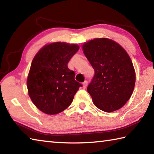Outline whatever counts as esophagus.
<instances>
[{
	"mask_svg": "<svg viewBox=\"0 0 154 154\" xmlns=\"http://www.w3.org/2000/svg\"><path fill=\"white\" fill-rule=\"evenodd\" d=\"M87 85H88V82L87 81H85V82L83 83V88H85L87 87Z\"/></svg>",
	"mask_w": 154,
	"mask_h": 154,
	"instance_id": "1",
	"label": "esophagus"
}]
</instances>
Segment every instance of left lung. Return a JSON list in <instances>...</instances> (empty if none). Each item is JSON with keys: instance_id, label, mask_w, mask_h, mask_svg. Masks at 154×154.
<instances>
[{"instance_id": "obj_1", "label": "left lung", "mask_w": 154, "mask_h": 154, "mask_svg": "<svg viewBox=\"0 0 154 154\" xmlns=\"http://www.w3.org/2000/svg\"><path fill=\"white\" fill-rule=\"evenodd\" d=\"M95 74L87 90L96 107L105 112L122 108L133 92L136 75L131 59L122 47L107 38L82 46Z\"/></svg>"}]
</instances>
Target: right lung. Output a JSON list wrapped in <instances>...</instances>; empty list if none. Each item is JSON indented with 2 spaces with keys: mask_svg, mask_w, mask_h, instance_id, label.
<instances>
[{
  "mask_svg": "<svg viewBox=\"0 0 154 154\" xmlns=\"http://www.w3.org/2000/svg\"><path fill=\"white\" fill-rule=\"evenodd\" d=\"M79 49L76 44L52 43L34 57L27 78L28 92L34 105L43 113L55 115L63 111L82 86L67 65Z\"/></svg>",
  "mask_w": 154,
  "mask_h": 154,
  "instance_id": "1",
  "label": "right lung"
}]
</instances>
